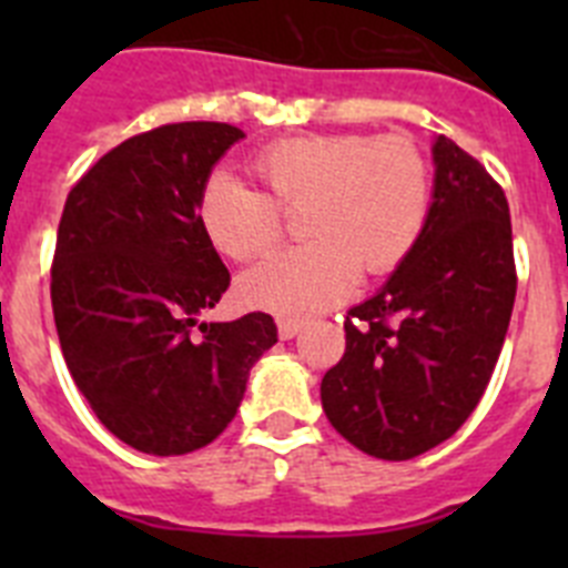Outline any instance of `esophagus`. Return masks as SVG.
<instances>
[{
    "label": "esophagus",
    "instance_id": "1",
    "mask_svg": "<svg viewBox=\"0 0 568 568\" xmlns=\"http://www.w3.org/2000/svg\"><path fill=\"white\" fill-rule=\"evenodd\" d=\"M301 327H304L301 321H295V318H278V335H281V338H284V341L295 338V335L301 333Z\"/></svg>",
    "mask_w": 568,
    "mask_h": 568
}]
</instances>
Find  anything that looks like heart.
<instances>
[{"mask_svg":"<svg viewBox=\"0 0 568 568\" xmlns=\"http://www.w3.org/2000/svg\"><path fill=\"white\" fill-rule=\"evenodd\" d=\"M264 193L230 173L210 175L195 222L215 253L255 261L284 239V215L304 213L310 244L241 278V298L278 315H310L366 275L398 270L433 213V168L406 135H295L261 148Z\"/></svg>","mask_w":568,"mask_h":568,"instance_id":"heart-1","label":"heart"}]
</instances>
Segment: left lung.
<instances>
[{"instance_id": "obj_1", "label": "left lung", "mask_w": 568, "mask_h": 568, "mask_svg": "<svg viewBox=\"0 0 568 568\" xmlns=\"http://www.w3.org/2000/svg\"><path fill=\"white\" fill-rule=\"evenodd\" d=\"M433 159L418 247L346 313V349L321 381L329 424L381 460L429 453L475 413L518 293L504 187L446 135Z\"/></svg>"}]
</instances>
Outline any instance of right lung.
Instances as JSON below:
<instances>
[{"mask_svg":"<svg viewBox=\"0 0 568 568\" xmlns=\"http://www.w3.org/2000/svg\"><path fill=\"white\" fill-rule=\"evenodd\" d=\"M239 139L224 122L162 124L104 153L64 202L50 267L64 364L97 418L139 453L213 444L250 366L278 341L267 313L199 321L230 273L195 202Z\"/></svg>","mask_w":568,"mask_h":568,"instance_id":"obj_1","label":"right lung"}]
</instances>
